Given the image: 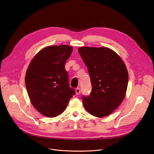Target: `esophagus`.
<instances>
[{
  "instance_id": "esophagus-1",
  "label": "esophagus",
  "mask_w": 154,
  "mask_h": 154,
  "mask_svg": "<svg viewBox=\"0 0 154 154\" xmlns=\"http://www.w3.org/2000/svg\"><path fill=\"white\" fill-rule=\"evenodd\" d=\"M75 91H76V94L77 95H79L80 94V88H76L75 89Z\"/></svg>"
}]
</instances>
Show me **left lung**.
<instances>
[{
    "label": "left lung",
    "instance_id": "1",
    "mask_svg": "<svg viewBox=\"0 0 154 154\" xmlns=\"http://www.w3.org/2000/svg\"><path fill=\"white\" fill-rule=\"evenodd\" d=\"M78 52L88 68L92 87L89 96H83V105L91 115L105 117L124 100L127 69L119 56L107 48L82 47Z\"/></svg>",
    "mask_w": 154,
    "mask_h": 154
}]
</instances>
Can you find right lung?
Wrapping results in <instances>:
<instances>
[{
    "mask_svg": "<svg viewBox=\"0 0 154 154\" xmlns=\"http://www.w3.org/2000/svg\"><path fill=\"white\" fill-rule=\"evenodd\" d=\"M72 49L66 45L46 47L35 55L27 69L25 82L30 101L40 113L47 117L62 113L76 94L69 86L65 69Z\"/></svg>",
    "mask_w": 154,
    "mask_h": 154,
    "instance_id": "right-lung-1",
    "label": "right lung"
}]
</instances>
